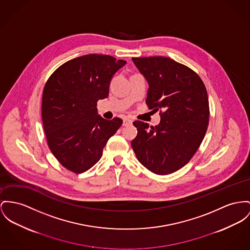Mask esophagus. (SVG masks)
<instances>
[{"instance_id":"esophagus-1","label":"esophagus","mask_w":250,"mask_h":250,"mask_svg":"<svg viewBox=\"0 0 250 250\" xmlns=\"http://www.w3.org/2000/svg\"><path fill=\"white\" fill-rule=\"evenodd\" d=\"M133 123V120L129 119V118H124L123 119V126H128V125H131Z\"/></svg>"}]
</instances>
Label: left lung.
I'll return each instance as SVG.
<instances>
[{
	"mask_svg": "<svg viewBox=\"0 0 250 250\" xmlns=\"http://www.w3.org/2000/svg\"><path fill=\"white\" fill-rule=\"evenodd\" d=\"M149 84L146 103L160 111V123L134 121L132 148L138 161L159 175L183 167L198 150L208 125L205 84L190 68L166 57L133 58Z\"/></svg>",
	"mask_w": 250,
	"mask_h": 250,
	"instance_id": "8db88e82",
	"label": "left lung"
}]
</instances>
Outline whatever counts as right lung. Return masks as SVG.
I'll return each mask as SVG.
<instances>
[{
	"label": "right lung",
	"mask_w": 250,
	"mask_h": 250,
	"mask_svg": "<svg viewBox=\"0 0 250 250\" xmlns=\"http://www.w3.org/2000/svg\"><path fill=\"white\" fill-rule=\"evenodd\" d=\"M126 64L108 55L89 54L59 67L43 88L42 118L52 153L67 169L83 173L102 156L122 119H104L97 102L108 98L114 75Z\"/></svg>",
	"instance_id": "add662e5"
}]
</instances>
